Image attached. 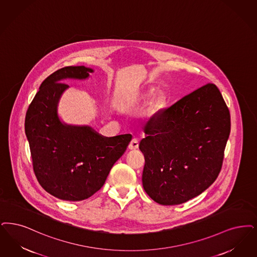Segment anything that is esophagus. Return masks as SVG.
I'll return each mask as SVG.
<instances>
[{
	"instance_id": "obj_1",
	"label": "esophagus",
	"mask_w": 257,
	"mask_h": 257,
	"mask_svg": "<svg viewBox=\"0 0 257 257\" xmlns=\"http://www.w3.org/2000/svg\"><path fill=\"white\" fill-rule=\"evenodd\" d=\"M129 149L130 150H136V149H138L139 148V141L137 140V139H133L132 141H131V143L129 144Z\"/></svg>"
}]
</instances>
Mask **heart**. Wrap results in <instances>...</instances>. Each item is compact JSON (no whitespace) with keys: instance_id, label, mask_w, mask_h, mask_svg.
Listing matches in <instances>:
<instances>
[{"instance_id":"1","label":"heart","mask_w":257,"mask_h":257,"mask_svg":"<svg viewBox=\"0 0 257 257\" xmlns=\"http://www.w3.org/2000/svg\"><path fill=\"white\" fill-rule=\"evenodd\" d=\"M152 93V90H149L147 92H138V93H131L128 95H125L120 99V105L122 107H129L132 106L136 103L142 101L146 96H148L149 94ZM168 102V96L165 92H159L156 96H155L153 101L150 105L149 108V112L151 113H158L160 111H162L165 106L167 105Z\"/></svg>"}]
</instances>
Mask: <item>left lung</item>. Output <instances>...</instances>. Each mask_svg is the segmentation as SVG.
Returning <instances> with one entry per match:
<instances>
[{
  "mask_svg": "<svg viewBox=\"0 0 257 257\" xmlns=\"http://www.w3.org/2000/svg\"><path fill=\"white\" fill-rule=\"evenodd\" d=\"M143 185L160 205H180L200 195L220 173L230 115L214 84H206L144 126Z\"/></svg>",
  "mask_w": 257,
  "mask_h": 257,
  "instance_id": "1",
  "label": "left lung"
}]
</instances>
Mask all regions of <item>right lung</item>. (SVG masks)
<instances>
[{
  "label": "right lung",
  "mask_w": 257,
  "mask_h": 257,
  "mask_svg": "<svg viewBox=\"0 0 257 257\" xmlns=\"http://www.w3.org/2000/svg\"><path fill=\"white\" fill-rule=\"evenodd\" d=\"M93 72L71 66L53 72L42 83L26 115L25 131L37 180L48 193L64 201H82L98 191L132 140L130 134L108 138L89 125L62 120L58 105L69 86L61 82L86 80Z\"/></svg>",
  "instance_id": "1"
}]
</instances>
